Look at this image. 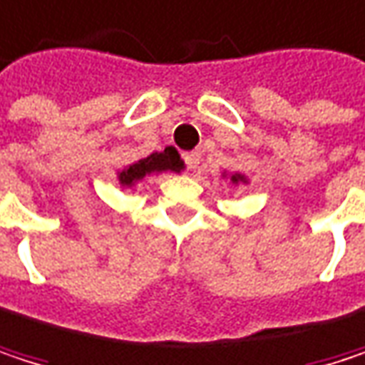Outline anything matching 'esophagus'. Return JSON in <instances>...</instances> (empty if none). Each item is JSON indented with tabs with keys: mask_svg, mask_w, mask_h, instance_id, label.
I'll use <instances>...</instances> for the list:
<instances>
[{
	"mask_svg": "<svg viewBox=\"0 0 365 365\" xmlns=\"http://www.w3.org/2000/svg\"><path fill=\"white\" fill-rule=\"evenodd\" d=\"M185 165H187V170L195 172L200 168V155L197 153H187L185 155Z\"/></svg>",
	"mask_w": 365,
	"mask_h": 365,
	"instance_id": "34e87169",
	"label": "esophagus"
}]
</instances>
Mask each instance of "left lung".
Masks as SVG:
<instances>
[{"label": "left lung", "mask_w": 365, "mask_h": 365, "mask_svg": "<svg viewBox=\"0 0 365 365\" xmlns=\"http://www.w3.org/2000/svg\"><path fill=\"white\" fill-rule=\"evenodd\" d=\"M240 178H242V176H238V174H236V176H232V180H234V182H238Z\"/></svg>", "instance_id": "obj_1"}]
</instances>
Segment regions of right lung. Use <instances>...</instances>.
<instances>
[{"mask_svg":"<svg viewBox=\"0 0 365 365\" xmlns=\"http://www.w3.org/2000/svg\"><path fill=\"white\" fill-rule=\"evenodd\" d=\"M180 168H182V161H180L176 148L168 146L163 153H153V155H148L146 159H140L138 163L129 165L125 172L118 174V180H120L123 185L129 187V185H133L135 180H142V178H144L146 174H150V172H163V170L178 172Z\"/></svg>","mask_w":365,"mask_h":365,"instance_id":"obj_1","label":"right lung"}]
</instances>
